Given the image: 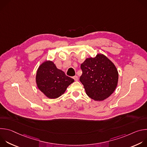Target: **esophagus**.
<instances>
[{
    "instance_id": "1",
    "label": "esophagus",
    "mask_w": 147,
    "mask_h": 147,
    "mask_svg": "<svg viewBox=\"0 0 147 147\" xmlns=\"http://www.w3.org/2000/svg\"><path fill=\"white\" fill-rule=\"evenodd\" d=\"M73 78H74V80H75V81H78V77L77 76H74L73 77Z\"/></svg>"
}]
</instances>
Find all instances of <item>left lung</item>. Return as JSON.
<instances>
[{
  "label": "left lung",
  "instance_id": "8db88e82",
  "mask_svg": "<svg viewBox=\"0 0 147 147\" xmlns=\"http://www.w3.org/2000/svg\"><path fill=\"white\" fill-rule=\"evenodd\" d=\"M82 74L80 81L87 95L91 99L101 101L115 91L118 82L117 70L106 56L98 54L86 59L81 65Z\"/></svg>",
  "mask_w": 147,
  "mask_h": 147
}]
</instances>
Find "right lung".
I'll list each match as a JSON object with an SVG mask.
<instances>
[{"label": "right lung", "instance_id": "obj_1", "mask_svg": "<svg viewBox=\"0 0 147 147\" xmlns=\"http://www.w3.org/2000/svg\"><path fill=\"white\" fill-rule=\"evenodd\" d=\"M74 81L65 72L58 69L54 63L48 60L38 67L36 74V83L38 89L49 99L59 98Z\"/></svg>", "mask_w": 147, "mask_h": 147}]
</instances>
